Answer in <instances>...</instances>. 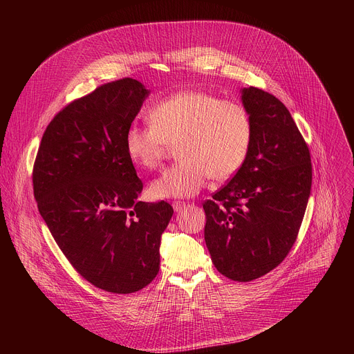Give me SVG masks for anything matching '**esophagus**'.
Segmentation results:
<instances>
[{
	"label": "esophagus",
	"instance_id": "esophagus-1",
	"mask_svg": "<svg viewBox=\"0 0 354 354\" xmlns=\"http://www.w3.org/2000/svg\"><path fill=\"white\" fill-rule=\"evenodd\" d=\"M172 207H174L175 212H179V210H182V209L186 207V203H185V201L176 200V201H174V203H172Z\"/></svg>",
	"mask_w": 354,
	"mask_h": 354
}]
</instances>
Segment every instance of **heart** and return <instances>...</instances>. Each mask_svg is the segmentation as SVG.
Segmentation results:
<instances>
[{"label": "heart", "instance_id": "b5f03b06", "mask_svg": "<svg viewBox=\"0 0 354 354\" xmlns=\"http://www.w3.org/2000/svg\"><path fill=\"white\" fill-rule=\"evenodd\" d=\"M149 126H130L124 147L130 160L144 169L161 165L176 144L178 162L149 186L158 198L190 197L209 178L224 180L243 165L252 141L246 108L201 91H180L151 106Z\"/></svg>", "mask_w": 354, "mask_h": 354}]
</instances>
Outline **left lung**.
I'll list each match as a JSON object with an SVG mask.
<instances>
[{
	"label": "left lung",
	"instance_id": "1",
	"mask_svg": "<svg viewBox=\"0 0 354 354\" xmlns=\"http://www.w3.org/2000/svg\"><path fill=\"white\" fill-rule=\"evenodd\" d=\"M252 120L248 157L206 200L205 241L216 269L235 281L259 279L292 248L313 183L308 145L288 109L257 86L242 89Z\"/></svg>",
	"mask_w": 354,
	"mask_h": 354
}]
</instances>
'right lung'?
I'll return each mask as SVG.
<instances>
[{
	"mask_svg": "<svg viewBox=\"0 0 354 354\" xmlns=\"http://www.w3.org/2000/svg\"><path fill=\"white\" fill-rule=\"evenodd\" d=\"M148 89L133 78L97 86L48 123L33 165L37 209L73 268L91 284L136 292L160 272L174 209L137 201L142 182L124 137Z\"/></svg>",
	"mask_w": 354,
	"mask_h": 354,
	"instance_id": "1",
	"label": "right lung"
}]
</instances>
